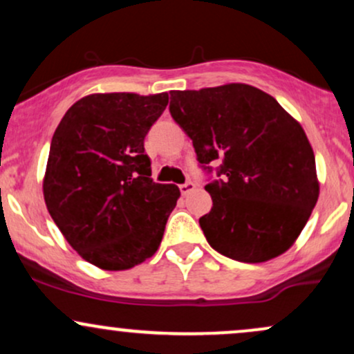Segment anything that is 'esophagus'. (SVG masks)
Returning a JSON list of instances; mask_svg holds the SVG:
<instances>
[{
    "label": "esophagus",
    "mask_w": 354,
    "mask_h": 354,
    "mask_svg": "<svg viewBox=\"0 0 354 354\" xmlns=\"http://www.w3.org/2000/svg\"><path fill=\"white\" fill-rule=\"evenodd\" d=\"M194 188H196V185H194L193 181H186V183H183V185H180V191L183 194L191 193V191H193Z\"/></svg>",
    "instance_id": "34e87169"
}]
</instances>
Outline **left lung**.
<instances>
[{
  "label": "left lung",
  "instance_id": "1",
  "mask_svg": "<svg viewBox=\"0 0 354 354\" xmlns=\"http://www.w3.org/2000/svg\"><path fill=\"white\" fill-rule=\"evenodd\" d=\"M169 113L193 140L213 208L200 226L213 250L263 263L290 250L319 196L315 153L301 124L273 96L245 83L169 91Z\"/></svg>",
  "mask_w": 354,
  "mask_h": 354
}]
</instances>
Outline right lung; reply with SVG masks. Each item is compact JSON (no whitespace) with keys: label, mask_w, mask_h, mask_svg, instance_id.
Returning <instances> with one entry per match:
<instances>
[{"label":"right lung","mask_w":354,"mask_h":354,"mask_svg":"<svg viewBox=\"0 0 354 354\" xmlns=\"http://www.w3.org/2000/svg\"><path fill=\"white\" fill-rule=\"evenodd\" d=\"M168 93H95L51 140L43 194L63 236L91 265L123 271L156 253L180 188L151 180L145 136Z\"/></svg>","instance_id":"right-lung-1"}]
</instances>
